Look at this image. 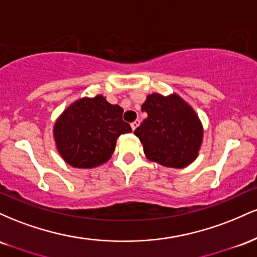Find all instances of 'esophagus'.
Instances as JSON below:
<instances>
[{
    "instance_id": "1",
    "label": "esophagus",
    "mask_w": 257,
    "mask_h": 257,
    "mask_svg": "<svg viewBox=\"0 0 257 257\" xmlns=\"http://www.w3.org/2000/svg\"><path fill=\"white\" fill-rule=\"evenodd\" d=\"M131 125H132V129H133V131H135V129H137L138 126L140 125V119H135L134 122H133Z\"/></svg>"
}]
</instances>
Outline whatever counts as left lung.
<instances>
[{"instance_id": "1", "label": "left lung", "mask_w": 257, "mask_h": 257, "mask_svg": "<svg viewBox=\"0 0 257 257\" xmlns=\"http://www.w3.org/2000/svg\"><path fill=\"white\" fill-rule=\"evenodd\" d=\"M147 118L135 129L150 161L170 168H185L198 156L203 128L196 112L179 95L153 93L141 106Z\"/></svg>"}]
</instances>
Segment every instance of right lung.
Segmentation results:
<instances>
[{
	"mask_svg": "<svg viewBox=\"0 0 257 257\" xmlns=\"http://www.w3.org/2000/svg\"><path fill=\"white\" fill-rule=\"evenodd\" d=\"M123 108L111 105L102 95L75 101L55 122L58 152L75 168L98 167L111 158L119 135L132 128L122 119Z\"/></svg>",
	"mask_w": 257,
	"mask_h": 257,
	"instance_id": "1",
	"label": "right lung"
}]
</instances>
